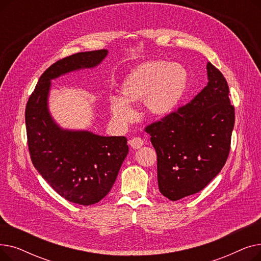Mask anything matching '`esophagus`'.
Masks as SVG:
<instances>
[{"label": "esophagus", "mask_w": 261, "mask_h": 261, "mask_svg": "<svg viewBox=\"0 0 261 261\" xmlns=\"http://www.w3.org/2000/svg\"><path fill=\"white\" fill-rule=\"evenodd\" d=\"M129 145L133 149H139L144 145V140L141 139V138H133L132 140L129 141Z\"/></svg>", "instance_id": "34e87169"}]
</instances>
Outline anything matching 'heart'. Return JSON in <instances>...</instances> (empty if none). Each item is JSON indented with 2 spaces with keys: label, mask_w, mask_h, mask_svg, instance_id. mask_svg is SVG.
I'll use <instances>...</instances> for the list:
<instances>
[{
  "label": "heart",
  "mask_w": 261,
  "mask_h": 261,
  "mask_svg": "<svg viewBox=\"0 0 261 261\" xmlns=\"http://www.w3.org/2000/svg\"><path fill=\"white\" fill-rule=\"evenodd\" d=\"M188 74L177 63L162 60L146 61L125 77L119 86L120 98L110 101L114 121L125 126L133 118L131 105L143 102L153 117H165L179 106L186 92Z\"/></svg>",
  "instance_id": "obj_1"
}]
</instances>
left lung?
I'll return each mask as SVG.
<instances>
[{
	"mask_svg": "<svg viewBox=\"0 0 261 261\" xmlns=\"http://www.w3.org/2000/svg\"><path fill=\"white\" fill-rule=\"evenodd\" d=\"M206 67L208 84L194 99L144 129L156 152L159 189L171 201L199 193L229 154L235 108L222 73Z\"/></svg>",
	"mask_w": 261,
	"mask_h": 261,
	"instance_id": "8db88e82",
	"label": "left lung"
}]
</instances>
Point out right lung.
<instances>
[{"instance_id":"1","label":"right lung","mask_w":261,"mask_h":261,"mask_svg":"<svg viewBox=\"0 0 261 261\" xmlns=\"http://www.w3.org/2000/svg\"><path fill=\"white\" fill-rule=\"evenodd\" d=\"M107 49L77 53L51 64L41 75L25 109L27 144L35 168L58 195L91 205L111 190L129 147L125 136H99L62 130L47 109L50 80L79 68L94 67Z\"/></svg>"}]
</instances>
